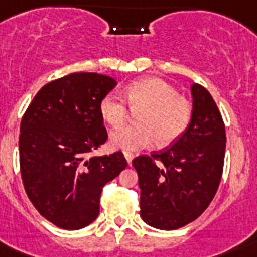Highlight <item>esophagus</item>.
<instances>
[{"label":"esophagus","instance_id":"34e87169","mask_svg":"<svg viewBox=\"0 0 257 257\" xmlns=\"http://www.w3.org/2000/svg\"><path fill=\"white\" fill-rule=\"evenodd\" d=\"M123 156H124V158H126L127 164L128 165L131 164V161L134 160V154H133V153H128V151H124V153H123Z\"/></svg>","mask_w":257,"mask_h":257}]
</instances>
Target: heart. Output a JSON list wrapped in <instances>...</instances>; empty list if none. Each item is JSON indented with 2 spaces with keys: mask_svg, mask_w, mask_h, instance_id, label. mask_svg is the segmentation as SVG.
Instances as JSON below:
<instances>
[{
  "mask_svg": "<svg viewBox=\"0 0 257 257\" xmlns=\"http://www.w3.org/2000/svg\"><path fill=\"white\" fill-rule=\"evenodd\" d=\"M133 110H141L139 124L123 126L110 134V145L124 151L146 149L157 138L160 145H170L184 134L192 120L193 108L177 88L158 77H143L128 84L123 92ZM101 119L116 127L124 122L127 107L115 93H107L99 104Z\"/></svg>",
  "mask_w": 257,
  "mask_h": 257,
  "instance_id": "heart-1",
  "label": "heart"
}]
</instances>
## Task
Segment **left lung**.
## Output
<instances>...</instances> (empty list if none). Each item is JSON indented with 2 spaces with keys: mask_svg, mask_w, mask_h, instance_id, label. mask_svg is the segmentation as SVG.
<instances>
[{
  "mask_svg": "<svg viewBox=\"0 0 257 257\" xmlns=\"http://www.w3.org/2000/svg\"><path fill=\"white\" fill-rule=\"evenodd\" d=\"M193 114L184 134L160 153L133 161L141 188V217L162 230L200 217L213 200L225 157V126L213 97L192 84Z\"/></svg>",
  "mask_w": 257,
  "mask_h": 257,
  "instance_id": "1",
  "label": "left lung"
}]
</instances>
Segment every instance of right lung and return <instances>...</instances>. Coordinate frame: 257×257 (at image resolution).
<instances>
[{"mask_svg": "<svg viewBox=\"0 0 257 257\" xmlns=\"http://www.w3.org/2000/svg\"><path fill=\"white\" fill-rule=\"evenodd\" d=\"M116 80L77 72L36 93L20 127V168L29 200L59 228L77 230L99 214L103 186L127 166L122 151L89 157L107 141L99 104Z\"/></svg>", "mask_w": 257, "mask_h": 257, "instance_id": "1", "label": "right lung"}]
</instances>
